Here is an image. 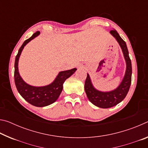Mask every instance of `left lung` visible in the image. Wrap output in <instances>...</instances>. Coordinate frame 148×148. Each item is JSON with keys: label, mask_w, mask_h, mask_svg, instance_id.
<instances>
[{"label": "left lung", "mask_w": 148, "mask_h": 148, "mask_svg": "<svg viewBox=\"0 0 148 148\" xmlns=\"http://www.w3.org/2000/svg\"><path fill=\"white\" fill-rule=\"evenodd\" d=\"M110 33L116 40L121 47L126 62V70L121 83L116 89L110 91H102L95 88L89 74L87 73L84 87L87 97L92 104L101 108H109L120 103L128 93L131 84L132 64L127 44L115 29L110 31Z\"/></svg>", "instance_id": "1"}]
</instances>
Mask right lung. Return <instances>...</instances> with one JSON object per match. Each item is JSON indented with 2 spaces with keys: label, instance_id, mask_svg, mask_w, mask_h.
<instances>
[{
  "label": "right lung",
  "instance_id": "right-lung-1",
  "mask_svg": "<svg viewBox=\"0 0 148 148\" xmlns=\"http://www.w3.org/2000/svg\"><path fill=\"white\" fill-rule=\"evenodd\" d=\"M40 34V31H36L31 37L26 40L19 48L15 60L14 79L17 91L26 101L34 106L44 107L53 104L57 101L61 93L65 80L71 77L77 69L74 68L59 72L53 81L47 86H33L26 83L19 74V59L24 47Z\"/></svg>",
  "mask_w": 148,
  "mask_h": 148
}]
</instances>
